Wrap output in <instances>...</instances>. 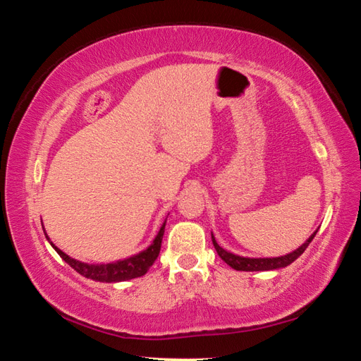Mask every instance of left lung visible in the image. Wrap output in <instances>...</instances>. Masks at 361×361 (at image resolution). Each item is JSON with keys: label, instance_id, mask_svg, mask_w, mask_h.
<instances>
[{"label": "left lung", "instance_id": "1", "mask_svg": "<svg viewBox=\"0 0 361 361\" xmlns=\"http://www.w3.org/2000/svg\"><path fill=\"white\" fill-rule=\"evenodd\" d=\"M315 234H317V231L309 237L307 240H305V243H302L301 247L295 250V252L285 255V256H279V258H243V256L232 255L229 252H226L224 248L219 247L215 240V237H213V234H212V240H213V245H215L216 253L219 255V258H221L226 264H229L232 269H235V271L253 272V271H272V269H280V267H286L288 264H291L293 261L298 259L299 256L304 253V250L307 248L309 243L314 240Z\"/></svg>", "mask_w": 361, "mask_h": 361}]
</instances>
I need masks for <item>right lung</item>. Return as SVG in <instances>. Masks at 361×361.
Returning <instances> with one entry per match:
<instances>
[{
  "mask_svg": "<svg viewBox=\"0 0 361 361\" xmlns=\"http://www.w3.org/2000/svg\"><path fill=\"white\" fill-rule=\"evenodd\" d=\"M164 229H166V223L162 224L161 231L157 232L156 239L152 240L151 245L146 250H143L142 253L130 256V258L122 259V261L108 262V264H87V262L76 261V259L70 258L68 255H65L62 250H59L56 245H52V247L56 248V252L60 255V258H62L65 262H68V264L75 269L76 272H79L84 277L97 280V282H106V283L124 282V280L142 277L149 271L152 262L157 259L159 252H161ZM47 240H49V237H47Z\"/></svg>",
  "mask_w": 361,
  "mask_h": 361,
  "instance_id": "1",
  "label": "right lung"
}]
</instances>
